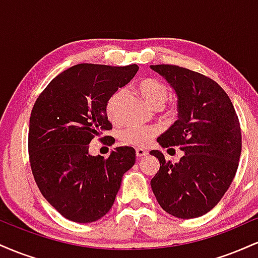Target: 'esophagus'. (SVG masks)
<instances>
[{"label":"esophagus","instance_id":"obj_1","mask_svg":"<svg viewBox=\"0 0 258 258\" xmlns=\"http://www.w3.org/2000/svg\"><path fill=\"white\" fill-rule=\"evenodd\" d=\"M147 154H148L147 150L141 149V148L136 149V156H137V158H143V156H146Z\"/></svg>","mask_w":258,"mask_h":258}]
</instances>
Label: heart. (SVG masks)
Returning <instances> with one entry per match:
<instances>
[{
	"label": "heart",
	"mask_w": 258,
	"mask_h": 258,
	"mask_svg": "<svg viewBox=\"0 0 258 258\" xmlns=\"http://www.w3.org/2000/svg\"><path fill=\"white\" fill-rule=\"evenodd\" d=\"M138 92L142 98L146 100V103L150 108L160 109L164 106L170 97V88L166 84L159 81V80L147 79L143 80L138 85ZM123 94V90H117L109 97L105 104L106 116L110 120H115L116 117L117 103ZM156 128L154 127H132L126 128L120 132L119 138L123 144L135 147H147L155 137Z\"/></svg>",
	"instance_id": "obj_1"
}]
</instances>
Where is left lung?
Here are the masks:
<instances>
[{
	"instance_id": "8db88e82",
	"label": "left lung",
	"mask_w": 258,
	"mask_h": 258,
	"mask_svg": "<svg viewBox=\"0 0 258 258\" xmlns=\"http://www.w3.org/2000/svg\"><path fill=\"white\" fill-rule=\"evenodd\" d=\"M150 68L166 79L178 99V120L160 136L159 144L184 152L172 164L161 152L152 150L160 168L150 185L167 214L183 220L200 217L220 203L235 177L241 153L238 115L212 79L177 65Z\"/></svg>"
}]
</instances>
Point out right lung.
Listing matches in <instances>:
<instances>
[{"label": "right lung", "mask_w": 258, "mask_h": 258, "mask_svg": "<svg viewBox=\"0 0 258 258\" xmlns=\"http://www.w3.org/2000/svg\"><path fill=\"white\" fill-rule=\"evenodd\" d=\"M138 65L78 64L49 82L35 102L29 126V159L35 182L68 220L91 223L109 212L136 150L117 147L108 158L88 153L91 141L111 130L109 97L128 84ZM111 143L110 136L105 139Z\"/></svg>", "instance_id": "right-lung-1"}]
</instances>
